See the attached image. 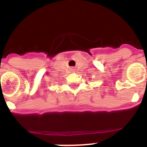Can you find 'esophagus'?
I'll use <instances>...</instances> for the list:
<instances>
[{"label": "esophagus", "instance_id": "esophagus-1", "mask_svg": "<svg viewBox=\"0 0 147 147\" xmlns=\"http://www.w3.org/2000/svg\"><path fill=\"white\" fill-rule=\"evenodd\" d=\"M71 69V71H75V70H76V69H75V68H74V67H71V69Z\"/></svg>", "mask_w": 147, "mask_h": 147}]
</instances>
